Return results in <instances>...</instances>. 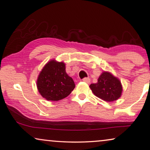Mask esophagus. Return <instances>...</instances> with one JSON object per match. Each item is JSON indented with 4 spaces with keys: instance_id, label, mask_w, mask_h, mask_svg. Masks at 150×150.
Instances as JSON below:
<instances>
[{
    "instance_id": "1",
    "label": "esophagus",
    "mask_w": 150,
    "mask_h": 150,
    "mask_svg": "<svg viewBox=\"0 0 150 150\" xmlns=\"http://www.w3.org/2000/svg\"><path fill=\"white\" fill-rule=\"evenodd\" d=\"M83 81L87 83V84H89L90 82H91V80H90V78H84V79H83Z\"/></svg>"
}]
</instances>
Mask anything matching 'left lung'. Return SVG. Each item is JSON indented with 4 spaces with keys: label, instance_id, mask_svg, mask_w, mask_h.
<instances>
[{
    "label": "left lung",
    "instance_id": "1",
    "mask_svg": "<svg viewBox=\"0 0 150 150\" xmlns=\"http://www.w3.org/2000/svg\"><path fill=\"white\" fill-rule=\"evenodd\" d=\"M94 95L107 102H112L121 97L123 86L118 78L109 72L104 71L98 82L89 86Z\"/></svg>",
    "mask_w": 150,
    "mask_h": 150
}]
</instances>
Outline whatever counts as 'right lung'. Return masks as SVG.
<instances>
[{"label": "right lung", "mask_w": 150, "mask_h": 150, "mask_svg": "<svg viewBox=\"0 0 150 150\" xmlns=\"http://www.w3.org/2000/svg\"><path fill=\"white\" fill-rule=\"evenodd\" d=\"M37 88L47 100L57 101L67 97L75 88V84L66 72L65 63L51 59L39 74Z\"/></svg>", "instance_id": "add662e5"}]
</instances>
